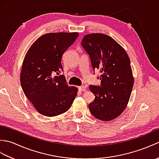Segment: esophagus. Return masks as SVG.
<instances>
[{
  "label": "esophagus",
  "mask_w": 159,
  "mask_h": 159,
  "mask_svg": "<svg viewBox=\"0 0 159 159\" xmlns=\"http://www.w3.org/2000/svg\"><path fill=\"white\" fill-rule=\"evenodd\" d=\"M79 89L80 91V92H85L86 90V87L85 86H80L79 87Z\"/></svg>",
  "instance_id": "1"
}]
</instances>
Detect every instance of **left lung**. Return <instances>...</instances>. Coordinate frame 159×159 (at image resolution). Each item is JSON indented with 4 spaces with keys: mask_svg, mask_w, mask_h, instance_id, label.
<instances>
[{
    "mask_svg": "<svg viewBox=\"0 0 159 159\" xmlns=\"http://www.w3.org/2000/svg\"><path fill=\"white\" fill-rule=\"evenodd\" d=\"M81 46L89 56L93 71L98 69L102 73L98 76L100 85H89L95 96L89 104L90 112L98 120H112L126 107L133 89L129 57L116 41L102 33L85 35Z\"/></svg>",
    "mask_w": 159,
    "mask_h": 159,
    "instance_id": "8db88e82",
    "label": "left lung"
}]
</instances>
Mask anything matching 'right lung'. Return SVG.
<instances>
[{"label": "right lung", "mask_w": 159, "mask_h": 159, "mask_svg": "<svg viewBox=\"0 0 159 159\" xmlns=\"http://www.w3.org/2000/svg\"><path fill=\"white\" fill-rule=\"evenodd\" d=\"M78 33H52L40 37L30 47L24 59L20 83L24 93L43 116L65 113L75 98L78 89L69 87L61 58L76 39Z\"/></svg>", "instance_id": "obj_1"}]
</instances>
